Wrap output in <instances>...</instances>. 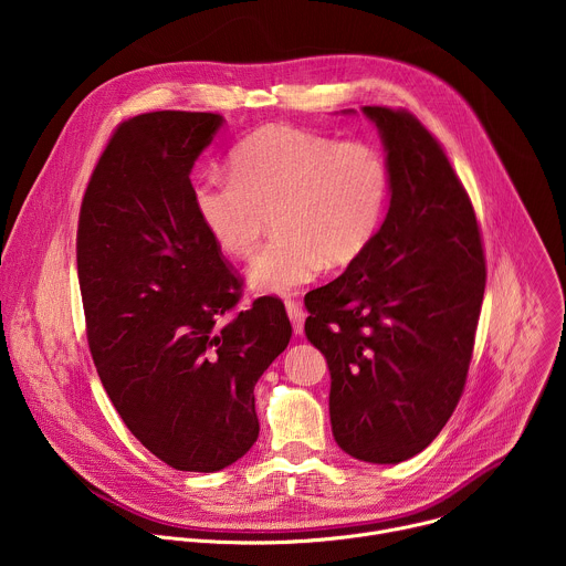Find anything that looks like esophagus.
Masks as SVG:
<instances>
[{
  "label": "esophagus",
  "mask_w": 566,
  "mask_h": 566,
  "mask_svg": "<svg viewBox=\"0 0 566 566\" xmlns=\"http://www.w3.org/2000/svg\"><path fill=\"white\" fill-rule=\"evenodd\" d=\"M286 313H289V317H291V322H293V329H295V334H302V329H304V317H306V313H304V306L297 302V300H286Z\"/></svg>",
  "instance_id": "obj_1"
}]
</instances>
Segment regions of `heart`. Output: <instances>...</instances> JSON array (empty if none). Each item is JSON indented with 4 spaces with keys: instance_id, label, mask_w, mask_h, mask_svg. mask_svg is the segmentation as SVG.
Listing matches in <instances>:
<instances>
[{
    "instance_id": "obj_1",
    "label": "heart",
    "mask_w": 566,
    "mask_h": 566,
    "mask_svg": "<svg viewBox=\"0 0 566 566\" xmlns=\"http://www.w3.org/2000/svg\"><path fill=\"white\" fill-rule=\"evenodd\" d=\"M389 195L385 156L363 140H338L291 125H266L230 149V175L192 184V206L232 258H251L273 210L275 237L249 266L253 286L286 293L327 264L358 258Z\"/></svg>"
}]
</instances>
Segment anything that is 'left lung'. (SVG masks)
I'll return each mask as SVG.
<instances>
[{"instance_id": "8db88e82", "label": "left lung", "mask_w": 566, "mask_h": 566, "mask_svg": "<svg viewBox=\"0 0 566 566\" xmlns=\"http://www.w3.org/2000/svg\"><path fill=\"white\" fill-rule=\"evenodd\" d=\"M363 114L387 151L389 210L347 271L306 293L304 334L332 371L336 443L398 463L437 439L463 394L486 258L441 143L408 109Z\"/></svg>"}]
</instances>
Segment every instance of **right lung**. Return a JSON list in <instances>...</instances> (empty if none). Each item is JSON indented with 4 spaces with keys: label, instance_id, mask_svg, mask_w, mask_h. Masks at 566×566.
Wrapping results in <instances>:
<instances>
[{
    "label": "right lung",
    "instance_id": "add662e5",
    "mask_svg": "<svg viewBox=\"0 0 566 566\" xmlns=\"http://www.w3.org/2000/svg\"><path fill=\"white\" fill-rule=\"evenodd\" d=\"M223 116L149 112L103 149L77 219L87 343L129 432L175 470L214 472L260 434L255 382L286 349L273 295L241 308V277L192 206L190 172Z\"/></svg>",
    "mask_w": 566,
    "mask_h": 566
}]
</instances>
